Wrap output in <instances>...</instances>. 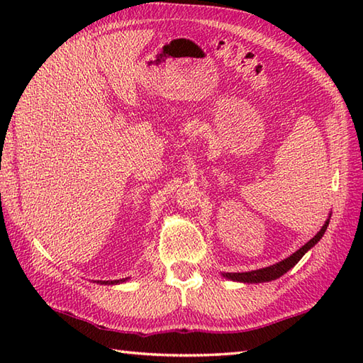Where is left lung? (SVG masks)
I'll return each instance as SVG.
<instances>
[{
  "label": "left lung",
  "mask_w": 363,
  "mask_h": 363,
  "mask_svg": "<svg viewBox=\"0 0 363 363\" xmlns=\"http://www.w3.org/2000/svg\"><path fill=\"white\" fill-rule=\"evenodd\" d=\"M329 220H330V213H329V218L325 221V225L321 226V229L318 230L317 234H315L309 242H307L304 246H301L298 251H295L289 256L287 259H284L281 262H277V264H273L269 267L265 268H259V269H252V272H245V273H221L223 277H226V279L230 281H235V282H245V284H260V282H269V281H274L277 277H281L282 274H285L295 267L298 262L303 259L304 254L312 250L315 245H317L321 237L325 235L326 229L329 226Z\"/></svg>",
  "instance_id": "left-lung-1"
}]
</instances>
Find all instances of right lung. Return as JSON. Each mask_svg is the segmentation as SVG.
<instances>
[{
  "instance_id": "right-lung-1",
  "label": "right lung",
  "mask_w": 363,
  "mask_h": 363,
  "mask_svg": "<svg viewBox=\"0 0 363 363\" xmlns=\"http://www.w3.org/2000/svg\"><path fill=\"white\" fill-rule=\"evenodd\" d=\"M128 279H129V277H125V279H117V281H98L96 284H99V285H117V284L126 282Z\"/></svg>"
}]
</instances>
